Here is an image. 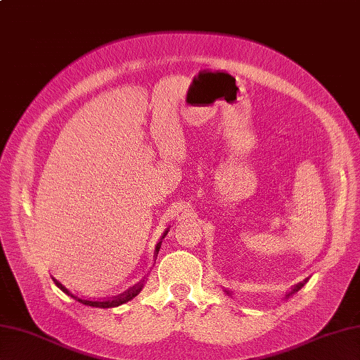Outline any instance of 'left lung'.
<instances>
[{
	"instance_id": "8db88e82",
	"label": "left lung",
	"mask_w": 360,
	"mask_h": 360,
	"mask_svg": "<svg viewBox=\"0 0 360 360\" xmlns=\"http://www.w3.org/2000/svg\"><path fill=\"white\" fill-rule=\"evenodd\" d=\"M301 287H302V283L297 284V285H296V288H295V290H297V288H301Z\"/></svg>"
}]
</instances>
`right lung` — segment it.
Here are the masks:
<instances>
[{"mask_svg":"<svg viewBox=\"0 0 360 360\" xmlns=\"http://www.w3.org/2000/svg\"><path fill=\"white\" fill-rule=\"evenodd\" d=\"M166 232H168V231H166ZM163 236H165V235H163ZM160 244H162V241L155 246V252H157V253H159V250H160ZM53 281H55V284L60 288V290H63L65 295L72 296L73 300H76L77 302H81V304H84V305H90V307H99V309H110V307H117V305L125 304V302L133 300L134 296H137V295L140 293V290H142V287H143V281H142V283H139V284L133 285V287L129 288V290H127L125 293H122V295H119V296L103 297V300H91V297H86V300H85V297H79L77 295H73L72 292H68L67 288L58 281V279L53 278Z\"/></svg>","mask_w":360,"mask_h":360,"instance_id":"add662e5","label":"right lung"}]
</instances>
